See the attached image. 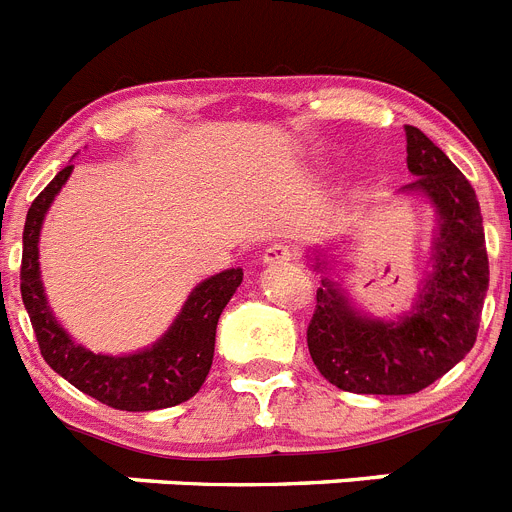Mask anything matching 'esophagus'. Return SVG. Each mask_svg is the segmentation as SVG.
I'll use <instances>...</instances> for the list:
<instances>
[{"label":"esophagus","instance_id":"obj_1","mask_svg":"<svg viewBox=\"0 0 512 512\" xmlns=\"http://www.w3.org/2000/svg\"><path fill=\"white\" fill-rule=\"evenodd\" d=\"M297 256H300V253H297L292 246H287V243H274V246H269L264 251V264L266 266L292 264V261H297Z\"/></svg>","mask_w":512,"mask_h":512}]
</instances>
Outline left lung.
<instances>
[{
	"label": "left lung",
	"instance_id": "1",
	"mask_svg": "<svg viewBox=\"0 0 512 512\" xmlns=\"http://www.w3.org/2000/svg\"><path fill=\"white\" fill-rule=\"evenodd\" d=\"M408 169L402 192L423 194L438 215L431 271L410 312L395 320L361 315L336 282L323 279L307 325L318 372L356 395H413L454 369L477 341L490 261L477 194L425 133L405 125ZM325 269V261H315Z\"/></svg>",
	"mask_w": 512,
	"mask_h": 512
}]
</instances>
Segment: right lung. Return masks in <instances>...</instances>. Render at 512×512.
Returning a JSON list of instances; mask_svg holds the SVG:
<instances>
[{
  "label": "right lung",
  "mask_w": 512,
  "mask_h": 512,
  "mask_svg": "<svg viewBox=\"0 0 512 512\" xmlns=\"http://www.w3.org/2000/svg\"><path fill=\"white\" fill-rule=\"evenodd\" d=\"M74 166L56 174L48 187L35 197L27 210L22 233L20 292L33 323L40 354L53 372L61 374L76 390L115 410L146 413V410L174 408L200 392L215 354V330L220 312L243 282V269L220 271L192 289L182 312L171 328L153 346L128 356L94 354L61 328L53 318L45 289L40 282L38 241L45 212L56 200Z\"/></svg>",
  "instance_id": "1"
}]
</instances>
